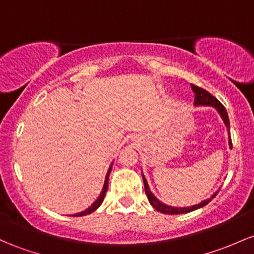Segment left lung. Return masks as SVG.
Segmentation results:
<instances>
[{
    "instance_id": "left-lung-1",
    "label": "left lung",
    "mask_w": 254,
    "mask_h": 254,
    "mask_svg": "<svg viewBox=\"0 0 254 254\" xmlns=\"http://www.w3.org/2000/svg\"><path fill=\"white\" fill-rule=\"evenodd\" d=\"M191 89H193V91L195 93V101H194V104L196 105V106H199V105H202V106H204V105L205 106H213L214 108H217V111H218L219 114H221V117L223 118V121H224L225 125H227L228 130H229V127H230L229 117H228L227 110H225L224 106H223L221 102H219L218 100H217L213 95H211V94L208 93L207 90H205V89L200 88V86L194 85V84H191ZM229 143H230V147H233L231 140H229ZM142 177H143V176H142ZM143 185H144V191H146L147 197H148L150 205H152L153 207L155 208V210L159 211V212L166 213V214H180V213L190 212V211H194V210H196V208H200V207H202V206L207 205L208 202H210L211 200H212L213 197L217 195V193L213 194L212 196L210 197V199L205 200V201H202L201 204H199V205L191 206V207H185V208L170 207V206L163 204V202L159 201L157 197H155L154 195L150 193V190H149V188H148V185H147V181H146V178H144V177H143Z\"/></svg>"
}]
</instances>
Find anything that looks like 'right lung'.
<instances>
[{
    "mask_svg": "<svg viewBox=\"0 0 254 254\" xmlns=\"http://www.w3.org/2000/svg\"><path fill=\"white\" fill-rule=\"evenodd\" d=\"M111 170H112V166H111L110 170H108V172H107V176H106V180H105L104 189H102L101 194H100V196L97 197V200H96V201L94 202V204L91 205L90 207L88 208V210L83 211V212H80V213H76V214H73L74 217H78V216H85V214H89V213L94 212V211H95L96 208L99 207V206L102 204V201H104V199H105V195H106V193H107V188H108V176H110V172H111Z\"/></svg>",
    "mask_w": 254,
    "mask_h": 254,
    "instance_id": "obj_1",
    "label": "right lung"
}]
</instances>
